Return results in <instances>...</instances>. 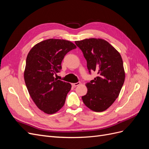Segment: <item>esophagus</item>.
Returning a JSON list of instances; mask_svg holds the SVG:
<instances>
[{"label":"esophagus","mask_w":149,"mask_h":149,"mask_svg":"<svg viewBox=\"0 0 149 149\" xmlns=\"http://www.w3.org/2000/svg\"><path fill=\"white\" fill-rule=\"evenodd\" d=\"M80 84H81V83L79 81L78 83H73V84H72V86H74V87H76V86H79Z\"/></svg>","instance_id":"1"}]
</instances>
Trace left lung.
<instances>
[{
    "mask_svg": "<svg viewBox=\"0 0 149 149\" xmlns=\"http://www.w3.org/2000/svg\"><path fill=\"white\" fill-rule=\"evenodd\" d=\"M75 43L82 51L89 73L98 76L86 86L88 92L82 96L84 104L95 112L109 108L119 96L125 80L123 61L120 53L106 40L89 38Z\"/></svg>",
    "mask_w": 149,
    "mask_h": 149,
    "instance_id": "1",
    "label": "left lung"
}]
</instances>
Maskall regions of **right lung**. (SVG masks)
<instances>
[{"instance_id": "add662e5", "label": "right lung", "mask_w": 149, "mask_h": 149, "mask_svg": "<svg viewBox=\"0 0 149 149\" xmlns=\"http://www.w3.org/2000/svg\"><path fill=\"white\" fill-rule=\"evenodd\" d=\"M76 46L68 40L48 39L30 49L26 60L24 79L32 100L45 113H56L64 106L71 85L55 78L66 54Z\"/></svg>"}]
</instances>
